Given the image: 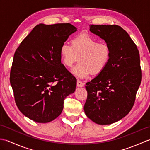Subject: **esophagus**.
Here are the masks:
<instances>
[{
  "label": "esophagus",
  "mask_w": 150,
  "mask_h": 150,
  "mask_svg": "<svg viewBox=\"0 0 150 150\" xmlns=\"http://www.w3.org/2000/svg\"><path fill=\"white\" fill-rule=\"evenodd\" d=\"M84 82H82L80 80H77V86L78 87H82V86H84Z\"/></svg>",
  "instance_id": "34e87169"
}]
</instances>
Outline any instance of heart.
Wrapping results in <instances>:
<instances>
[{
  "instance_id": "obj_1",
  "label": "heart",
  "mask_w": 150,
  "mask_h": 150,
  "mask_svg": "<svg viewBox=\"0 0 150 150\" xmlns=\"http://www.w3.org/2000/svg\"><path fill=\"white\" fill-rule=\"evenodd\" d=\"M71 45L63 43L60 47V55L64 64L70 67L77 60L79 62L71 69L79 78H86L91 73L98 75L106 68L111 56L108 44L98 42L88 34H80L71 40Z\"/></svg>"
}]
</instances>
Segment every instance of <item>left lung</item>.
Here are the masks:
<instances>
[{"label": "left lung", "mask_w": 150, "mask_h": 150, "mask_svg": "<svg viewBox=\"0 0 150 150\" xmlns=\"http://www.w3.org/2000/svg\"><path fill=\"white\" fill-rule=\"evenodd\" d=\"M90 30L104 39L111 49L107 66L86 84L84 109L94 122L106 125L122 119L131 111L141 83L139 52L128 33L118 25H93Z\"/></svg>", "instance_id": "1"}]
</instances>
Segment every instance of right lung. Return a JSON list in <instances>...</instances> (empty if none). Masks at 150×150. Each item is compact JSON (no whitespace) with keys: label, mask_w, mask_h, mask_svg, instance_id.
<instances>
[{"label":"right lung","mask_w":150,"mask_h":150,"mask_svg":"<svg viewBox=\"0 0 150 150\" xmlns=\"http://www.w3.org/2000/svg\"><path fill=\"white\" fill-rule=\"evenodd\" d=\"M76 31L69 23L38 24L15 51L9 77L15 103L37 122L59 117L75 90L77 79L61 63L60 47Z\"/></svg>","instance_id":"right-lung-1"}]
</instances>
